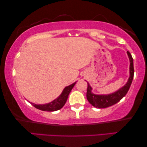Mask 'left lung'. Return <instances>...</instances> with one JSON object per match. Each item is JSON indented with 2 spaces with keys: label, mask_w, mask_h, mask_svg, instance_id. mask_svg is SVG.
Instances as JSON below:
<instances>
[{
  "label": "left lung",
  "mask_w": 147,
  "mask_h": 147,
  "mask_svg": "<svg viewBox=\"0 0 147 147\" xmlns=\"http://www.w3.org/2000/svg\"><path fill=\"white\" fill-rule=\"evenodd\" d=\"M129 60V77L127 83L115 92L109 94H96L92 92V88L90 84L87 82L88 87L86 92V98L91 105L96 108H105L115 104L119 102L122 98L124 97L128 92L131 84L134 79V61L131 54L129 51H127Z\"/></svg>",
  "instance_id": "8db88e82"
}]
</instances>
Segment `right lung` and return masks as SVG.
<instances>
[{"mask_svg":"<svg viewBox=\"0 0 147 147\" xmlns=\"http://www.w3.org/2000/svg\"><path fill=\"white\" fill-rule=\"evenodd\" d=\"M76 81L75 83H74L71 85L67 86L64 88L63 91L61 93V94L60 95L59 97L56 99L53 100L52 102L45 103V104H34V103H31L34 107H35L37 109L44 111H55L61 109V108L64 106L65 103H66L67 99H68V95L69 92H71V90L74 85H76Z\"/></svg>","mask_w":147,"mask_h":147,"instance_id":"obj_1","label":"right lung"}]
</instances>
